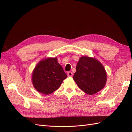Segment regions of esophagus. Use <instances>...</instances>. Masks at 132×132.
<instances>
[{
    "mask_svg": "<svg viewBox=\"0 0 132 132\" xmlns=\"http://www.w3.org/2000/svg\"><path fill=\"white\" fill-rule=\"evenodd\" d=\"M67 75H68V77H72V75H73V73L71 72V71H69V72L67 73Z\"/></svg>",
    "mask_w": 132,
    "mask_h": 132,
    "instance_id": "34e87169",
    "label": "esophagus"
}]
</instances>
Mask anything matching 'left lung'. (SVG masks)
I'll return each instance as SVG.
<instances>
[{"label": "left lung", "instance_id": "1", "mask_svg": "<svg viewBox=\"0 0 132 132\" xmlns=\"http://www.w3.org/2000/svg\"><path fill=\"white\" fill-rule=\"evenodd\" d=\"M73 79L86 94L92 95L104 88L107 73L104 67L97 59L87 56L79 58Z\"/></svg>", "mask_w": 132, "mask_h": 132}]
</instances>
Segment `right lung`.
<instances>
[{
    "instance_id": "add662e5",
    "label": "right lung",
    "mask_w": 132,
    "mask_h": 132,
    "mask_svg": "<svg viewBox=\"0 0 132 132\" xmlns=\"http://www.w3.org/2000/svg\"><path fill=\"white\" fill-rule=\"evenodd\" d=\"M67 77L56 57L41 59L35 66L31 79L34 87L38 92L49 95L57 90Z\"/></svg>"
}]
</instances>
